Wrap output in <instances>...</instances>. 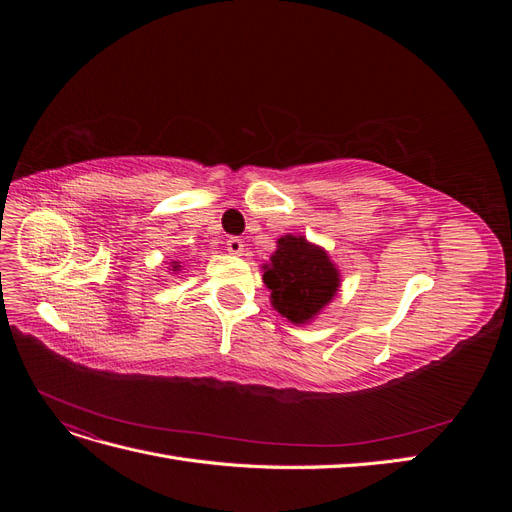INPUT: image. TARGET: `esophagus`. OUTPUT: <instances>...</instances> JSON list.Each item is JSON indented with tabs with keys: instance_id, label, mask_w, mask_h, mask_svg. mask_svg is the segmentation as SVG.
I'll return each mask as SVG.
<instances>
[{
	"instance_id": "esophagus-1",
	"label": "esophagus",
	"mask_w": 512,
	"mask_h": 512,
	"mask_svg": "<svg viewBox=\"0 0 512 512\" xmlns=\"http://www.w3.org/2000/svg\"><path fill=\"white\" fill-rule=\"evenodd\" d=\"M226 247H228V252H230L232 256H241L243 250H245V243H243L241 239H237V237H230V239L226 241Z\"/></svg>"
}]
</instances>
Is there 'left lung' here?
<instances>
[{
    "mask_svg": "<svg viewBox=\"0 0 512 512\" xmlns=\"http://www.w3.org/2000/svg\"><path fill=\"white\" fill-rule=\"evenodd\" d=\"M262 282L271 305L288 322L309 324L327 307L342 286V275L324 247L303 235L277 239V250L262 265Z\"/></svg>",
    "mask_w": 512,
    "mask_h": 512,
    "instance_id": "8db88e82",
    "label": "left lung"
}]
</instances>
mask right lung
Returning <instances> with one entry per match:
<instances>
[{"label":"right lung","instance_id":"obj_1","mask_svg":"<svg viewBox=\"0 0 512 512\" xmlns=\"http://www.w3.org/2000/svg\"><path fill=\"white\" fill-rule=\"evenodd\" d=\"M181 269H183V265H181V260H173V262H170V267H168V273H173V275H177V273H181Z\"/></svg>","mask_w":512,"mask_h":512}]
</instances>
